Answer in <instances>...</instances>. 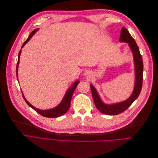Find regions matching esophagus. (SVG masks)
Instances as JSON below:
<instances>
[{"label": "esophagus", "instance_id": "34e87169", "mask_svg": "<svg viewBox=\"0 0 158 158\" xmlns=\"http://www.w3.org/2000/svg\"><path fill=\"white\" fill-rule=\"evenodd\" d=\"M85 74H86V73H85ZM85 75H86V74H85Z\"/></svg>", "mask_w": 158, "mask_h": 158}]
</instances>
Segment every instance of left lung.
Wrapping results in <instances>:
<instances>
[{
	"label": "left lung",
	"mask_w": 158,
	"mask_h": 158,
	"mask_svg": "<svg viewBox=\"0 0 158 158\" xmlns=\"http://www.w3.org/2000/svg\"><path fill=\"white\" fill-rule=\"evenodd\" d=\"M120 42L127 43L132 52L134 64H135V87L131 95L125 101L119 103L112 104L105 103L101 99V97L98 92L97 89L95 88L93 85L90 84L91 90H92V97L95 105V107L100 112L106 114H118L125 111V110L131 106V104L135 101L139 95L142 86L143 80V62L140 52L138 49L135 40L132 37L130 33L125 27H123L121 31Z\"/></svg>",
	"instance_id": "left-lung-1"
}]
</instances>
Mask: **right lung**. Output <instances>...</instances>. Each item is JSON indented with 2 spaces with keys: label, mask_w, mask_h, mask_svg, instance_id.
Here are the masks:
<instances>
[{
  "label": "right lung",
  "mask_w": 158,
  "mask_h": 158,
  "mask_svg": "<svg viewBox=\"0 0 158 158\" xmlns=\"http://www.w3.org/2000/svg\"><path fill=\"white\" fill-rule=\"evenodd\" d=\"M39 30V29H35L33 30L28 37V38L27 39V40L23 43L22 48H23V46H24L27 43L30 41V40L32 37V36L35 34V33ZM21 52L22 50L20 51L18 54V63H17V66H16V76H17V79L18 78V65H19V63H20V55H21ZM79 81L76 80L75 82H74L72 85V86L70 87L67 91L66 92V94L64 95V96L61 102L58 105V106H56L54 108H52L50 109H47V110H41L40 109H37L35 107H33L31 103H30L28 102L26 99L25 98L24 95L23 94H22L23 98L24 99V100L26 101V102L27 103V104L30 107H31L33 109H34L36 112H37L38 113H40V114H41L42 116H44L45 117H49V118H55V117H60L61 115H63L64 113H66V112L68 111V110L70 108V102H71V99L72 97H73V93L74 92V90L77 86V85L79 84ZM23 94V93H22Z\"/></svg>",
  "instance_id": "add662e5"
}]
</instances>
